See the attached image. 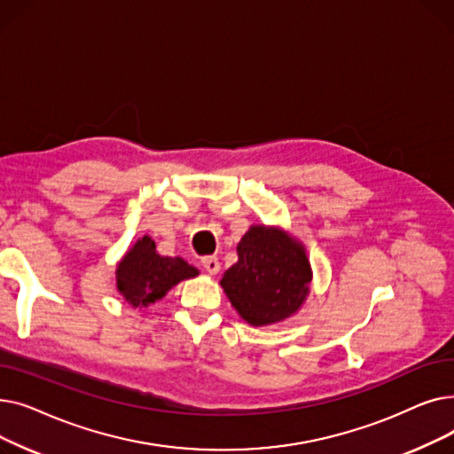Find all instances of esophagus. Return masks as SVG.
<instances>
[{"label":"esophagus","mask_w":454,"mask_h":454,"mask_svg":"<svg viewBox=\"0 0 454 454\" xmlns=\"http://www.w3.org/2000/svg\"><path fill=\"white\" fill-rule=\"evenodd\" d=\"M202 267H204V270H206L207 274H211V276L219 274V270H221V263H219V259H217V257H213V255L202 257Z\"/></svg>","instance_id":"34e87169"}]
</instances>
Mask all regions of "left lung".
<instances>
[{"label":"left lung","mask_w":454,"mask_h":454,"mask_svg":"<svg viewBox=\"0 0 454 454\" xmlns=\"http://www.w3.org/2000/svg\"><path fill=\"white\" fill-rule=\"evenodd\" d=\"M237 257L221 287L247 324L274 325L300 311L311 293L313 269L294 235L279 226L252 224L237 243Z\"/></svg>","instance_id":"left-lung-1"}]
</instances>
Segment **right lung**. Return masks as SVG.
I'll list each match as a JSON object with an SVG mask.
<instances>
[{"label": "right lung", "mask_w": 454, "mask_h": 454, "mask_svg": "<svg viewBox=\"0 0 454 454\" xmlns=\"http://www.w3.org/2000/svg\"><path fill=\"white\" fill-rule=\"evenodd\" d=\"M199 274V269L182 257L160 255L151 235H143L117 261L115 287L130 307L147 309L175 285Z\"/></svg>", "instance_id": "right-lung-1"}]
</instances>
